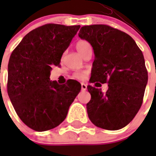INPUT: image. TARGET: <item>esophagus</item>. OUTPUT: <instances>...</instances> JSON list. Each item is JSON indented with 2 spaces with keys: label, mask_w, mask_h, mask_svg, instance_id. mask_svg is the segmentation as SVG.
Masks as SVG:
<instances>
[{
  "label": "esophagus",
  "mask_w": 156,
  "mask_h": 156,
  "mask_svg": "<svg viewBox=\"0 0 156 156\" xmlns=\"http://www.w3.org/2000/svg\"><path fill=\"white\" fill-rule=\"evenodd\" d=\"M87 86L86 83H81V90H82L83 91H84V90H87Z\"/></svg>",
  "instance_id": "1"
}]
</instances>
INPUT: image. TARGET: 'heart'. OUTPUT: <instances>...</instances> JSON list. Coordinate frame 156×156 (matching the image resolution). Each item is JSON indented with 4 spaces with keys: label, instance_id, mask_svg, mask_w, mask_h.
Listing matches in <instances>:
<instances>
[{
    "label": "heart",
    "instance_id": "heart-1",
    "mask_svg": "<svg viewBox=\"0 0 156 156\" xmlns=\"http://www.w3.org/2000/svg\"><path fill=\"white\" fill-rule=\"evenodd\" d=\"M76 50L79 51V53L83 56L87 51L91 48V47H90V44H89V42H87V41H84V40H80V41H79L76 43ZM87 74V73L86 71L76 72L75 73L73 74V77L75 79L80 80H84L86 78Z\"/></svg>",
    "mask_w": 156,
    "mask_h": 156
}]
</instances>
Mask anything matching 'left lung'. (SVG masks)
<instances>
[{
  "label": "left lung",
  "mask_w": 156,
  "mask_h": 156,
  "mask_svg": "<svg viewBox=\"0 0 156 156\" xmlns=\"http://www.w3.org/2000/svg\"><path fill=\"white\" fill-rule=\"evenodd\" d=\"M79 37L90 43L95 55L90 83L108 86L105 94L87 86L91 95L87 104L88 117L102 129L124 127L140 109L148 83L142 51L130 36L107 25L84 26Z\"/></svg>",
  "instance_id": "1"
}]
</instances>
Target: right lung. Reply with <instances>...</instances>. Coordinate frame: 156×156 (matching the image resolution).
Wrapping results in <instances>:
<instances>
[{"instance_id": "right-lung-1", "label": "right lung", "mask_w": 156, "mask_h": 156, "mask_svg": "<svg viewBox=\"0 0 156 156\" xmlns=\"http://www.w3.org/2000/svg\"><path fill=\"white\" fill-rule=\"evenodd\" d=\"M80 26L44 25L23 37L8 62V94L16 113L36 131L53 129L64 121L81 85L50 80L52 66L61 58Z\"/></svg>"}]
</instances>
